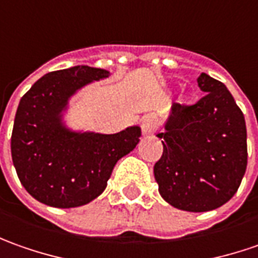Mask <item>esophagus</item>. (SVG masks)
Masks as SVG:
<instances>
[{"label": "esophagus", "instance_id": "obj_1", "mask_svg": "<svg viewBox=\"0 0 258 258\" xmlns=\"http://www.w3.org/2000/svg\"><path fill=\"white\" fill-rule=\"evenodd\" d=\"M141 130H143V134L144 136H151L154 134L157 130V120L153 115H146L143 117L141 121Z\"/></svg>", "mask_w": 258, "mask_h": 258}]
</instances>
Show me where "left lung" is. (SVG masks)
Segmentation results:
<instances>
[{
  "label": "left lung",
  "instance_id": "8db88e82",
  "mask_svg": "<svg viewBox=\"0 0 258 258\" xmlns=\"http://www.w3.org/2000/svg\"><path fill=\"white\" fill-rule=\"evenodd\" d=\"M206 95L192 105L174 102L163 156L154 165L161 197L175 209L203 213L234 196L247 167L244 115L227 87L206 73L197 78Z\"/></svg>",
  "mask_w": 258,
  "mask_h": 258
}]
</instances>
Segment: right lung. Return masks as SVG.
I'll return each mask as SVG.
<instances>
[{
  "label": "right lung",
  "instance_id": "1",
  "mask_svg": "<svg viewBox=\"0 0 258 258\" xmlns=\"http://www.w3.org/2000/svg\"><path fill=\"white\" fill-rule=\"evenodd\" d=\"M102 68L77 66L48 73L18 104L11 156L18 178L35 200L58 209L88 204L107 187L114 165L140 141L138 125L117 134L77 133L62 122L71 95L107 78Z\"/></svg>",
  "mask_w": 258,
  "mask_h": 258
}]
</instances>
